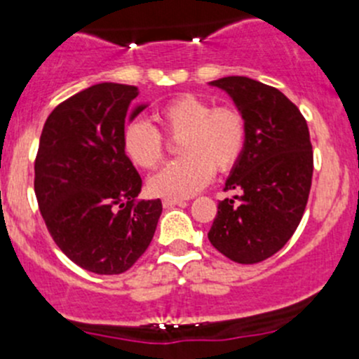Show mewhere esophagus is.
Listing matches in <instances>:
<instances>
[{
	"label": "esophagus",
	"mask_w": 359,
	"mask_h": 359,
	"mask_svg": "<svg viewBox=\"0 0 359 359\" xmlns=\"http://www.w3.org/2000/svg\"><path fill=\"white\" fill-rule=\"evenodd\" d=\"M184 203H186V201H182V200H173V198H165V200H163V206H165V208H172V206H175V205H184Z\"/></svg>",
	"instance_id": "34e87169"
}]
</instances>
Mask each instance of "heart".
<instances>
[{
    "label": "heart",
    "instance_id": "b5f03b06",
    "mask_svg": "<svg viewBox=\"0 0 359 359\" xmlns=\"http://www.w3.org/2000/svg\"><path fill=\"white\" fill-rule=\"evenodd\" d=\"M166 135L180 140L182 159L166 165L149 179V191L161 198H187L212 180L213 170L229 172L241 158L247 144V121L236 107L219 106L201 97L180 95L156 114ZM123 149L133 165L156 168L165 158V137L142 119L126 123Z\"/></svg>",
    "mask_w": 359,
    "mask_h": 359
}]
</instances>
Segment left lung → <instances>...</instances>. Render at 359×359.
Masks as SVG:
<instances>
[{
	"instance_id": "obj_1",
	"label": "left lung",
	"mask_w": 359,
	"mask_h": 359,
	"mask_svg": "<svg viewBox=\"0 0 359 359\" xmlns=\"http://www.w3.org/2000/svg\"><path fill=\"white\" fill-rule=\"evenodd\" d=\"M227 92L247 121V144L217 206L210 243L238 264H257L281 250L306 210L313 146L299 107L278 88L227 76L210 83Z\"/></svg>"
}]
</instances>
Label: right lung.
<instances>
[{"mask_svg":"<svg viewBox=\"0 0 359 359\" xmlns=\"http://www.w3.org/2000/svg\"><path fill=\"white\" fill-rule=\"evenodd\" d=\"M137 86L99 83L46 118L34 161L39 212L57 247L95 274L128 271L149 247L161 201L140 200L142 179L123 149Z\"/></svg>","mask_w":359,"mask_h":359,"instance_id":"obj_1","label":"right lung"}]
</instances>
